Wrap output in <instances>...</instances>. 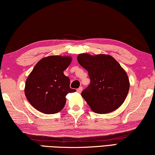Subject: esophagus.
I'll list each match as a JSON object with an SVG mask.
<instances>
[{
  "mask_svg": "<svg viewBox=\"0 0 155 155\" xmlns=\"http://www.w3.org/2000/svg\"><path fill=\"white\" fill-rule=\"evenodd\" d=\"M82 91H83V87H78V88L77 89V92H79V93H81V92H82Z\"/></svg>",
  "mask_w": 155,
  "mask_h": 155,
  "instance_id": "1",
  "label": "esophagus"
}]
</instances>
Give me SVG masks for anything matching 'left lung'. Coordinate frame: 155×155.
<instances>
[{
  "mask_svg": "<svg viewBox=\"0 0 155 155\" xmlns=\"http://www.w3.org/2000/svg\"><path fill=\"white\" fill-rule=\"evenodd\" d=\"M77 61L88 72L91 84L81 96L97 114H108L123 104L129 90L126 71L111 55H78Z\"/></svg>",
  "mask_w": 155,
  "mask_h": 155,
  "instance_id": "1",
  "label": "left lung"
}]
</instances>
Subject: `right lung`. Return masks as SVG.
Here are the masks:
<instances>
[{
  "label": "right lung",
  "instance_id": "right-lung-1",
  "mask_svg": "<svg viewBox=\"0 0 155 155\" xmlns=\"http://www.w3.org/2000/svg\"><path fill=\"white\" fill-rule=\"evenodd\" d=\"M71 62L70 56L50 55L43 58L34 67L25 85L28 101L39 111L54 114L66 103V95L76 91L70 87V80L64 74Z\"/></svg>",
  "mask_w": 155,
  "mask_h": 155
}]
</instances>
